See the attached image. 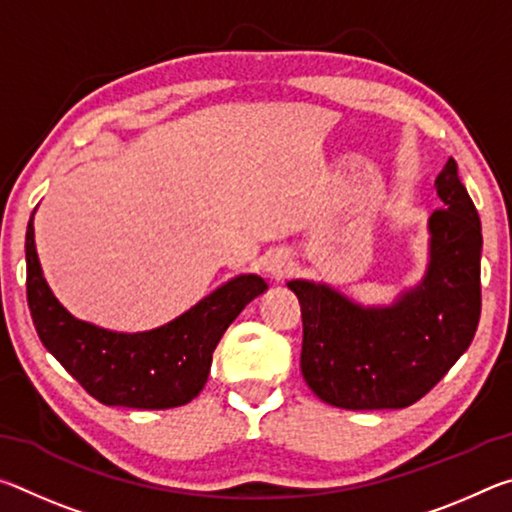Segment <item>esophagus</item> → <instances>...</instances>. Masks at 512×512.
<instances>
[{
  "mask_svg": "<svg viewBox=\"0 0 512 512\" xmlns=\"http://www.w3.org/2000/svg\"><path fill=\"white\" fill-rule=\"evenodd\" d=\"M291 271V259L289 255H284L282 250H277V253L268 255L266 259V273L273 277V280H282L284 275Z\"/></svg>",
  "mask_w": 512,
  "mask_h": 512,
  "instance_id": "obj_1",
  "label": "esophagus"
}]
</instances>
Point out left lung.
Here are the masks:
<instances>
[{
    "mask_svg": "<svg viewBox=\"0 0 512 512\" xmlns=\"http://www.w3.org/2000/svg\"><path fill=\"white\" fill-rule=\"evenodd\" d=\"M445 207L429 219L424 280L388 307H361L327 284L291 280L302 311L300 370L320 400L350 411L404 409L470 348L481 316V221L449 158Z\"/></svg>",
    "mask_w": 512,
    "mask_h": 512,
    "instance_id": "1",
    "label": "left lung"
}]
</instances>
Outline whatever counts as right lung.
Here are the masks:
<instances>
[{"instance_id":"1","label":"right lung","mask_w":512,"mask_h":512,"mask_svg":"<svg viewBox=\"0 0 512 512\" xmlns=\"http://www.w3.org/2000/svg\"><path fill=\"white\" fill-rule=\"evenodd\" d=\"M268 289L259 275H239L212 291L183 316L151 332L119 334L74 318L42 277L27 228V300L45 348L69 375L106 406L173 409L203 391L212 352L250 300Z\"/></svg>"}]
</instances>
